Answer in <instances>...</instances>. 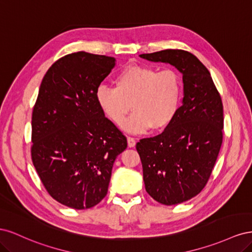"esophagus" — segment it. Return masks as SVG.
Here are the masks:
<instances>
[{"label":"esophagus","mask_w":252,"mask_h":252,"mask_svg":"<svg viewBox=\"0 0 252 252\" xmlns=\"http://www.w3.org/2000/svg\"><path fill=\"white\" fill-rule=\"evenodd\" d=\"M127 143H128V147H134L136 141L134 138H132V136H127Z\"/></svg>","instance_id":"34e87169"}]
</instances>
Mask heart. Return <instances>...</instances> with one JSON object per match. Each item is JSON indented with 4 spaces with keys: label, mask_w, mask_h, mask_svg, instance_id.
Instances as JSON below:
<instances>
[{
    "label": "heart",
    "mask_w": 252,
    "mask_h": 252,
    "mask_svg": "<svg viewBox=\"0 0 252 252\" xmlns=\"http://www.w3.org/2000/svg\"><path fill=\"white\" fill-rule=\"evenodd\" d=\"M114 87L102 85L96 90L98 107L111 123L122 126L129 111H134L124 128L144 132L161 130L175 118L182 98L181 75L172 68L131 65L113 80Z\"/></svg>",
    "instance_id": "b5f03b06"
}]
</instances>
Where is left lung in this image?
Returning <instances> with one entry per match:
<instances>
[{"mask_svg":"<svg viewBox=\"0 0 252 252\" xmlns=\"http://www.w3.org/2000/svg\"><path fill=\"white\" fill-rule=\"evenodd\" d=\"M140 57L168 63L183 74L184 97L177 116L161 134L136 143L146 191L163 205H177L199 194L210 178L223 142L222 98L192 53L166 49Z\"/></svg>","mask_w":252,"mask_h":252,"instance_id":"obj_1","label":"left lung"}]
</instances>
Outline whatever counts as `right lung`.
<instances>
[{
	"instance_id": "obj_1",
	"label": "right lung",
	"mask_w": 252,
	"mask_h": 252,
	"mask_svg": "<svg viewBox=\"0 0 252 252\" xmlns=\"http://www.w3.org/2000/svg\"><path fill=\"white\" fill-rule=\"evenodd\" d=\"M116 65L112 57L79 51L44 75L32 119V158L45 189L59 203L88 209L107 194L126 136L105 117L96 90Z\"/></svg>"
}]
</instances>
